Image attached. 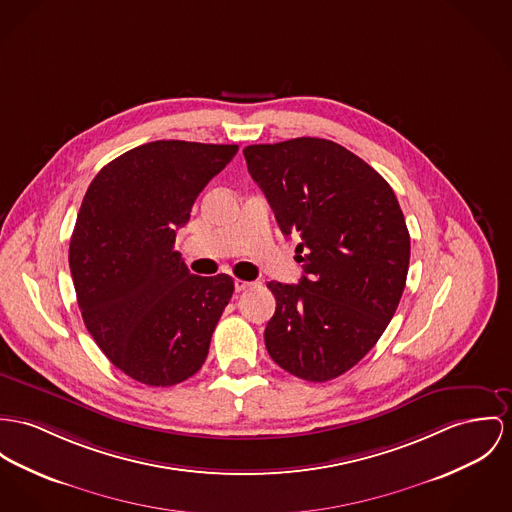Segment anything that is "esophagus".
<instances>
[{
	"label": "esophagus",
	"mask_w": 512,
	"mask_h": 512,
	"mask_svg": "<svg viewBox=\"0 0 512 512\" xmlns=\"http://www.w3.org/2000/svg\"><path fill=\"white\" fill-rule=\"evenodd\" d=\"M234 286H236L237 292H241V290H247V288H251V286H253V282H249V280H241V278H236Z\"/></svg>",
	"instance_id": "obj_1"
}]
</instances>
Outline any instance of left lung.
Masks as SVG:
<instances>
[{"mask_svg":"<svg viewBox=\"0 0 512 512\" xmlns=\"http://www.w3.org/2000/svg\"><path fill=\"white\" fill-rule=\"evenodd\" d=\"M284 236L300 239L298 284L271 280V358L308 380H333L378 343L401 300L409 232L388 181L347 148L294 138L243 150Z\"/></svg>","mask_w":512,"mask_h":512,"instance_id":"8db88e82","label":"left lung"}]
</instances>
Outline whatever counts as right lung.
<instances>
[{"label":"right lung","mask_w":512,"mask_h":512,"mask_svg":"<svg viewBox=\"0 0 512 512\" xmlns=\"http://www.w3.org/2000/svg\"><path fill=\"white\" fill-rule=\"evenodd\" d=\"M236 144L158 140L91 181L70 241L83 323L126 376L167 388L197 374L234 294L232 276L191 275L177 230Z\"/></svg>","instance_id":"add662e5"}]
</instances>
